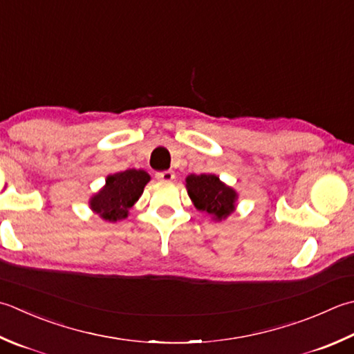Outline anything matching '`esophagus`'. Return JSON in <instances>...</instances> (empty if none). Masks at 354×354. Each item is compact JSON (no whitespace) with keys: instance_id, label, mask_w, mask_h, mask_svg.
<instances>
[{"instance_id":"esophagus-1","label":"esophagus","mask_w":354,"mask_h":354,"mask_svg":"<svg viewBox=\"0 0 354 354\" xmlns=\"http://www.w3.org/2000/svg\"><path fill=\"white\" fill-rule=\"evenodd\" d=\"M156 179L158 181H162V183H170L175 179V173L171 170H165V171H159L156 173Z\"/></svg>"}]
</instances>
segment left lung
Returning <instances> with one entry per match:
<instances>
[{
	"label": "left lung",
	"mask_w": 354,
	"mask_h": 354,
	"mask_svg": "<svg viewBox=\"0 0 354 354\" xmlns=\"http://www.w3.org/2000/svg\"><path fill=\"white\" fill-rule=\"evenodd\" d=\"M185 189L193 205L199 212L209 213L216 223L227 219L236 210L238 192L213 173L189 175L185 178Z\"/></svg>",
	"instance_id": "1"
}]
</instances>
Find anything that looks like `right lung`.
Masks as SVG:
<instances>
[{
  "instance_id": "1",
  "label": "right lung",
  "mask_w": 354,
  "mask_h": 354,
  "mask_svg": "<svg viewBox=\"0 0 354 354\" xmlns=\"http://www.w3.org/2000/svg\"><path fill=\"white\" fill-rule=\"evenodd\" d=\"M149 181L150 175L141 169L112 173L106 178V184L90 196V210L109 223L126 219L129 210L141 198L144 187Z\"/></svg>"
}]
</instances>
